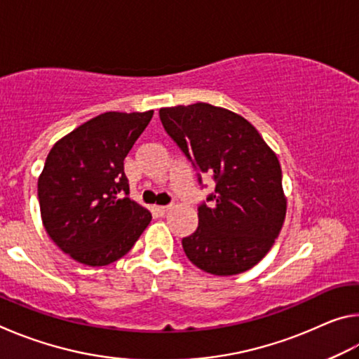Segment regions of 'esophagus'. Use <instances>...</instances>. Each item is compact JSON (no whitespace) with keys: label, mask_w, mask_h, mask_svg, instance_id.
I'll return each instance as SVG.
<instances>
[{"label":"esophagus","mask_w":359,"mask_h":359,"mask_svg":"<svg viewBox=\"0 0 359 359\" xmlns=\"http://www.w3.org/2000/svg\"><path fill=\"white\" fill-rule=\"evenodd\" d=\"M169 209H171V208H169V205H154V212H155L156 215H160V217L165 215Z\"/></svg>","instance_id":"esophagus-1"}]
</instances>
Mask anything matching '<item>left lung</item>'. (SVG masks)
<instances>
[{
  "label": "left lung",
  "mask_w": 359,
  "mask_h": 359,
  "mask_svg": "<svg viewBox=\"0 0 359 359\" xmlns=\"http://www.w3.org/2000/svg\"><path fill=\"white\" fill-rule=\"evenodd\" d=\"M161 123L201 174L215 180L198 228L182 239L194 266L214 276L252 269L274 245L287 214L278 158L242 115L208 102L160 109Z\"/></svg>",
  "instance_id": "obj_1"
}]
</instances>
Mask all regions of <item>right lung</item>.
<instances>
[{"label":"right lung","mask_w":359,"mask_h":359,"mask_svg":"<svg viewBox=\"0 0 359 359\" xmlns=\"http://www.w3.org/2000/svg\"><path fill=\"white\" fill-rule=\"evenodd\" d=\"M154 117L104 112L48 151L38 179L42 224L72 259L106 266L131 250L151 214L128 198L123 160Z\"/></svg>","instance_id":"1"}]
</instances>
